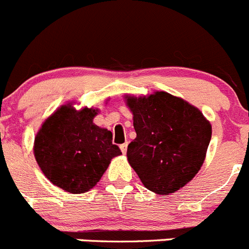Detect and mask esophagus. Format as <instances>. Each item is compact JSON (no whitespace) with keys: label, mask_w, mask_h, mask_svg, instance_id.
I'll use <instances>...</instances> for the list:
<instances>
[{"label":"esophagus","mask_w":249,"mask_h":249,"mask_svg":"<svg viewBox=\"0 0 249 249\" xmlns=\"http://www.w3.org/2000/svg\"><path fill=\"white\" fill-rule=\"evenodd\" d=\"M120 150H122L123 153H126V151H127V142L122 143V145H120Z\"/></svg>","instance_id":"34e87169"}]
</instances>
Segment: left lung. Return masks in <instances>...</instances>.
<instances>
[{
	"label": "left lung",
	"mask_w": 249,
	"mask_h": 249,
	"mask_svg": "<svg viewBox=\"0 0 249 249\" xmlns=\"http://www.w3.org/2000/svg\"><path fill=\"white\" fill-rule=\"evenodd\" d=\"M125 99L136 131L127 146L130 166L151 192H177L200 171L211 124L198 108L167 92Z\"/></svg>",
	"instance_id": "left-lung-1"
}]
</instances>
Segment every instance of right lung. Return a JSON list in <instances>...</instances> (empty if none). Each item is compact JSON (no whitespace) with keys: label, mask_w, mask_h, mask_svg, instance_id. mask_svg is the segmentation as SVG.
Here are the masks:
<instances>
[{"label":"right lung","mask_w":249,"mask_h":249,"mask_svg":"<svg viewBox=\"0 0 249 249\" xmlns=\"http://www.w3.org/2000/svg\"><path fill=\"white\" fill-rule=\"evenodd\" d=\"M98 109L60 107L43 123L34 140V156L45 177L72 194L92 189L111 159L122 155L113 134L97 126Z\"/></svg>","instance_id":"1"}]
</instances>
